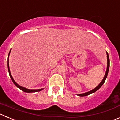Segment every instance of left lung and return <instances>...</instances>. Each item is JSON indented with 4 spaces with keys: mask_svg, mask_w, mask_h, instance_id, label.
<instances>
[{
    "mask_svg": "<svg viewBox=\"0 0 120 120\" xmlns=\"http://www.w3.org/2000/svg\"><path fill=\"white\" fill-rule=\"evenodd\" d=\"M106 53H107V61H108V65H107V70H106V71L105 75V76H104V78L103 79L102 81L100 82V84L97 86V87L93 89V90H92L91 91H89V92H87V93H83V94H78V96H82V97H83V96H88V95H89V94L94 93V92H96V91H97V90H98V89H99L101 87V86L103 85V84L105 83V80L107 77V76H108V71H109V55H108V53L106 52Z\"/></svg>",
    "mask_w": 120,
    "mask_h": 120,
    "instance_id": "left-lung-1",
    "label": "left lung"
}]
</instances>
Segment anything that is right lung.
I'll return each mask as SVG.
<instances>
[{
  "label": "right lung",
  "instance_id": "obj_1",
  "mask_svg": "<svg viewBox=\"0 0 120 120\" xmlns=\"http://www.w3.org/2000/svg\"><path fill=\"white\" fill-rule=\"evenodd\" d=\"M9 53H10V52H9ZM9 55H8V56H9ZM8 72H9V76H10L11 79L12 81L13 82V83H14L15 85L17 87H18L20 89V90H22L23 91L26 92V93H35V92L40 91H41V90H43V89H38V90H29V89L26 88L22 87V86H21L19 85H18L17 83L14 81V79L12 78V76H11V72H10V70H9V61H8Z\"/></svg>",
  "mask_w": 120,
  "mask_h": 120
}]
</instances>
